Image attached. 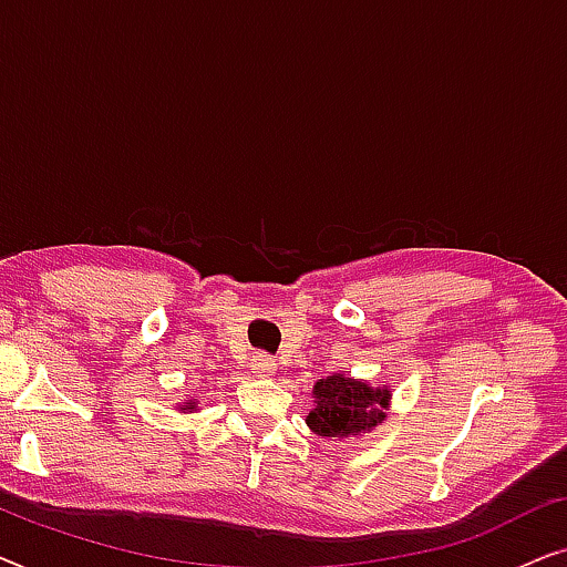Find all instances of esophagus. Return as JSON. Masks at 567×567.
I'll list each match as a JSON object with an SVG mask.
<instances>
[{
    "mask_svg": "<svg viewBox=\"0 0 567 567\" xmlns=\"http://www.w3.org/2000/svg\"><path fill=\"white\" fill-rule=\"evenodd\" d=\"M250 367H252V374H258V377H274L276 374V361L270 359L268 353H255Z\"/></svg>",
    "mask_w": 567,
    "mask_h": 567,
    "instance_id": "34e87169",
    "label": "esophagus"
}]
</instances>
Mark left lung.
Instances as JSON below:
<instances>
[{"instance_id":"1","label":"left lung","mask_w":567,"mask_h":567,"mask_svg":"<svg viewBox=\"0 0 567 567\" xmlns=\"http://www.w3.org/2000/svg\"><path fill=\"white\" fill-rule=\"evenodd\" d=\"M315 408L309 410L307 425L317 436L348 439L359 436L384 421L390 405L386 386H371L346 374H332L315 384Z\"/></svg>"}]
</instances>
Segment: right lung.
Segmentation results:
<instances>
[{"instance_id": "right-lung-1", "label": "right lung", "mask_w": 567, "mask_h": 567, "mask_svg": "<svg viewBox=\"0 0 567 567\" xmlns=\"http://www.w3.org/2000/svg\"><path fill=\"white\" fill-rule=\"evenodd\" d=\"M193 408H196V402H193V400H190V402H185V405H183L181 410H193Z\"/></svg>"}]
</instances>
